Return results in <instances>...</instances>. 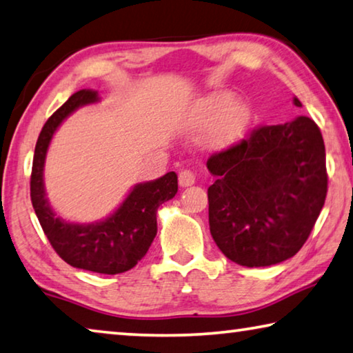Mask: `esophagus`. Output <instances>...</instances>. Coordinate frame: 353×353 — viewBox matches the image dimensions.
Returning a JSON list of instances; mask_svg holds the SVG:
<instances>
[{"instance_id": "34e87169", "label": "esophagus", "mask_w": 353, "mask_h": 353, "mask_svg": "<svg viewBox=\"0 0 353 353\" xmlns=\"http://www.w3.org/2000/svg\"><path fill=\"white\" fill-rule=\"evenodd\" d=\"M194 181H196V176H194L193 171L183 170V171L179 172V185H181V187L193 185Z\"/></svg>"}]
</instances>
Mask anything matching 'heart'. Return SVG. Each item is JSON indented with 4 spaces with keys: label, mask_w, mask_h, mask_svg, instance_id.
Listing matches in <instances>:
<instances>
[{
    "label": "heart",
    "mask_w": 353,
    "mask_h": 353,
    "mask_svg": "<svg viewBox=\"0 0 353 353\" xmlns=\"http://www.w3.org/2000/svg\"><path fill=\"white\" fill-rule=\"evenodd\" d=\"M251 122V110L243 100H232L228 91H215L194 105L190 124L209 125L205 143L212 149H226L237 143Z\"/></svg>",
    "instance_id": "1"
}]
</instances>
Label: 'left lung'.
I'll list each match as a JSON object with an SVG mask.
<instances>
[{
	"label": "left lung",
	"mask_w": 353,
	"mask_h": 353,
	"mask_svg": "<svg viewBox=\"0 0 353 353\" xmlns=\"http://www.w3.org/2000/svg\"><path fill=\"white\" fill-rule=\"evenodd\" d=\"M294 105L301 106L294 97ZM215 182L209 225L216 247L245 267H268L295 256L310 237L327 196L321 128L299 116L262 125L207 160Z\"/></svg>",
	"instance_id": "obj_1"
}]
</instances>
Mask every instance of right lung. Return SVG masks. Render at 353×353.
I'll use <instances>...</instances> for the list:
<instances>
[{"instance_id":"1","label":"right lung","mask_w":353,"mask_h":353,"mask_svg":"<svg viewBox=\"0 0 353 353\" xmlns=\"http://www.w3.org/2000/svg\"><path fill=\"white\" fill-rule=\"evenodd\" d=\"M99 102V94L81 89L48 117L37 138L31 171V203L53 250L67 264L83 270L116 275L135 267L157 234V209L174 198L177 174L168 172L137 183L117 209L97 223H70L53 212L43 187V165L56 128L83 105Z\"/></svg>"}]
</instances>
